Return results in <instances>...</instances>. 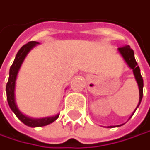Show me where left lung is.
Segmentation results:
<instances>
[{
  "instance_id": "obj_1",
  "label": "left lung",
  "mask_w": 150,
  "mask_h": 150,
  "mask_svg": "<svg viewBox=\"0 0 150 150\" xmlns=\"http://www.w3.org/2000/svg\"><path fill=\"white\" fill-rule=\"evenodd\" d=\"M120 54L121 55V57L123 58V59L125 60V62L127 63V65L128 66V67L130 69L133 70V74L134 76V78H135V81L138 84V88H139V95H140V98H139V103H138V105L136 107V109L138 108V106L140 105L141 102H142V96H143V79H142V76L141 74V70H140V67L135 60V58H134V51L130 48L129 45H124L123 47H120L118 49ZM136 109L134 110V112L136 111ZM134 112H133V114L131 115V117L134 115ZM130 117V118H131ZM129 118V119H130ZM124 124H121V125H118V126H110V127H120Z\"/></svg>"
}]
</instances>
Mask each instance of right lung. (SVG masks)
I'll use <instances>...</instances> for the list:
<instances>
[{
    "label": "right lung",
    "instance_id": "add662e5",
    "mask_svg": "<svg viewBox=\"0 0 150 150\" xmlns=\"http://www.w3.org/2000/svg\"><path fill=\"white\" fill-rule=\"evenodd\" d=\"M39 43L37 41H30L27 43L26 45H23L21 49L16 53V56L14 59V62L9 69V76L8 81L6 86V93H7V100L8 103V105L11 109V111L16 114V116L26 126L30 127H44L46 125H49L55 121L59 114H56L55 116H50L45 118H40V119H35L30 118L26 115H24L18 108L16 102V95H15V90H16V82L17 78V74L20 70V67L26 58L27 54L30 52V51L35 47Z\"/></svg>",
    "mask_w": 150,
    "mask_h": 150
}]
</instances>
